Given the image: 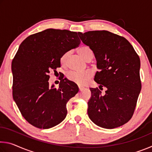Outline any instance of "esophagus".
<instances>
[{
    "mask_svg": "<svg viewBox=\"0 0 152 152\" xmlns=\"http://www.w3.org/2000/svg\"><path fill=\"white\" fill-rule=\"evenodd\" d=\"M78 88H79V91H82V89L84 88L83 87H82V86H78Z\"/></svg>",
    "mask_w": 152,
    "mask_h": 152,
    "instance_id": "obj_1",
    "label": "esophagus"
}]
</instances>
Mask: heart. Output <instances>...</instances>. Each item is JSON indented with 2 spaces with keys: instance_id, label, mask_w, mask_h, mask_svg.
I'll return each instance as SVG.
<instances>
[{
  "instance_id": "heart-1",
  "label": "heart",
  "mask_w": 152,
  "mask_h": 152,
  "mask_svg": "<svg viewBox=\"0 0 152 152\" xmlns=\"http://www.w3.org/2000/svg\"><path fill=\"white\" fill-rule=\"evenodd\" d=\"M78 53L82 58L85 60H88L89 58H93V51L88 46L83 45L78 49ZM68 53L64 54L61 58V63L64 64L66 61L68 56ZM92 76V72L91 70L85 71H75L70 70L66 73V78L69 80L72 81L79 85H84L88 82L89 79Z\"/></svg>"
}]
</instances>
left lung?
<instances>
[{
  "mask_svg": "<svg viewBox=\"0 0 152 152\" xmlns=\"http://www.w3.org/2000/svg\"><path fill=\"white\" fill-rule=\"evenodd\" d=\"M83 43L91 48L99 71L94 81L98 88H90L88 115L99 127L114 129L132 117L140 93V60L133 46L121 36L108 31L78 33Z\"/></svg>",
  "mask_w": 152,
  "mask_h": 152,
  "instance_id": "8db88e82",
  "label": "left lung"
}]
</instances>
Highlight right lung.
Segmentation results:
<instances>
[{"mask_svg": "<svg viewBox=\"0 0 152 152\" xmlns=\"http://www.w3.org/2000/svg\"><path fill=\"white\" fill-rule=\"evenodd\" d=\"M80 43L78 33L48 29L27 37L12 61V97L31 125L50 129L67 115L66 104L78 92L73 82L62 77L59 88L50 86V71L60 67V59Z\"/></svg>", "mask_w": 152, "mask_h": 152, "instance_id": "1", "label": "right lung"}]
</instances>
